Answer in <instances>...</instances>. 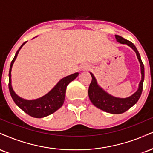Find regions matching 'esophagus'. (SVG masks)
I'll list each match as a JSON object with an SVG mask.
<instances>
[{"instance_id":"obj_1","label":"esophagus","mask_w":153,"mask_h":153,"mask_svg":"<svg viewBox=\"0 0 153 153\" xmlns=\"http://www.w3.org/2000/svg\"><path fill=\"white\" fill-rule=\"evenodd\" d=\"M91 69V67L88 65H82L81 66V70L82 71H88V70Z\"/></svg>"}]
</instances>
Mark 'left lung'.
<instances>
[{
	"mask_svg": "<svg viewBox=\"0 0 153 153\" xmlns=\"http://www.w3.org/2000/svg\"><path fill=\"white\" fill-rule=\"evenodd\" d=\"M115 38H116L117 41L119 42L120 43L126 44L128 46L132 48L136 53L137 59H138L140 64L142 75L141 81L140 82L138 89L134 94L130 95V97H126V98H120V97H113L108 94V93H106L97 85L95 76L93 75V73H91L92 81L90 84L89 89H88V95H89V98L92 103L99 109L112 114H121L129 110L130 108H132L138 101L140 97L142 94V92H143V85L145 77V69L144 65L142 62L140 56V53L137 49L136 48L135 45L132 42L125 39L123 37L117 36V35H115Z\"/></svg>",
	"mask_w": 153,
	"mask_h": 153,
	"instance_id": "1",
	"label": "left lung"
}]
</instances>
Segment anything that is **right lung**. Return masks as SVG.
Here are the masks:
<instances>
[{
    "mask_svg": "<svg viewBox=\"0 0 153 153\" xmlns=\"http://www.w3.org/2000/svg\"><path fill=\"white\" fill-rule=\"evenodd\" d=\"M26 42L23 43L19 48L10 63V71H9V91L15 103L22 110H23L27 115H30L31 117L41 118L55 113L60 107H62L65 98L66 88L68 85L75 80L78 77L79 73H75L62 78L49 93L40 98L30 100L21 98V97L16 95L13 90L11 85V69L15 60L17 58L18 52Z\"/></svg>",
    "mask_w": 153,
    "mask_h": 153,
    "instance_id": "obj_1",
    "label": "right lung"
}]
</instances>
